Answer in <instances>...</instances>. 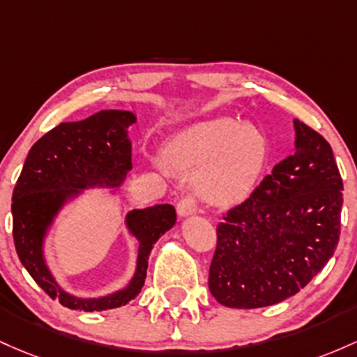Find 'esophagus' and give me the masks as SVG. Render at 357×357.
I'll return each mask as SVG.
<instances>
[{
  "label": "esophagus",
  "mask_w": 357,
  "mask_h": 357,
  "mask_svg": "<svg viewBox=\"0 0 357 357\" xmlns=\"http://www.w3.org/2000/svg\"><path fill=\"white\" fill-rule=\"evenodd\" d=\"M195 211H197V204H195V200L192 195H185L177 206V212L180 218H189V215L194 214Z\"/></svg>",
  "instance_id": "esophagus-1"
}]
</instances>
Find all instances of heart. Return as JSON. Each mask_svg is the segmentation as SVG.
Instances as JSON below:
<instances>
[{"mask_svg": "<svg viewBox=\"0 0 357 357\" xmlns=\"http://www.w3.org/2000/svg\"><path fill=\"white\" fill-rule=\"evenodd\" d=\"M268 139L253 123L234 118L204 119L165 146V157L175 170L197 174V192L212 206H234L255 189L268 162Z\"/></svg>", "mask_w": 357, "mask_h": 357, "instance_id": "1", "label": "heart"}]
</instances>
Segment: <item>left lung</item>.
<instances>
[{
  "label": "left lung",
  "mask_w": 357,
  "mask_h": 357,
  "mask_svg": "<svg viewBox=\"0 0 357 357\" xmlns=\"http://www.w3.org/2000/svg\"><path fill=\"white\" fill-rule=\"evenodd\" d=\"M294 155L218 226L212 297L231 308L275 305L327 265L340 234L342 178L329 143L294 119Z\"/></svg>",
  "instance_id": "1"
}]
</instances>
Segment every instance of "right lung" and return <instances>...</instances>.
Listing matches in <instances>:
<instances>
[{"label":"right lung","mask_w":357,"mask_h":357,"mask_svg":"<svg viewBox=\"0 0 357 357\" xmlns=\"http://www.w3.org/2000/svg\"><path fill=\"white\" fill-rule=\"evenodd\" d=\"M131 111L107 109L75 123H60L31 146L13 190V239L22 265L52 298L81 312H101L126 305L145 285L148 258L160 236L177 221L174 206L158 204L126 214L128 231L138 239L136 270L130 283L104 297H75L59 285L43 255L50 226L62 207L84 189H118L131 165L128 128Z\"/></svg>","instance_id":"1"}]
</instances>
